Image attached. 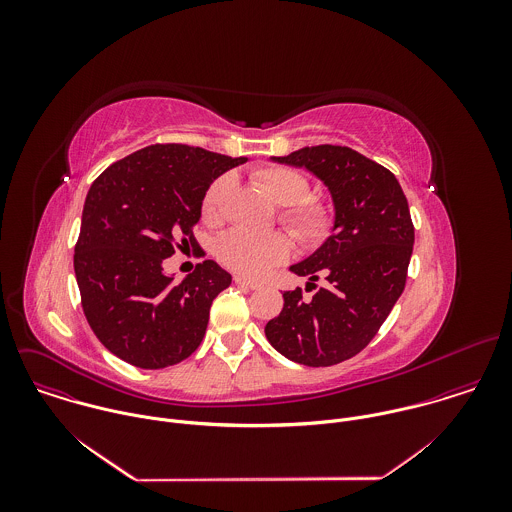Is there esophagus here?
I'll list each match as a JSON object with an SVG mask.
<instances>
[{
  "label": "esophagus",
  "mask_w": 512,
  "mask_h": 512,
  "mask_svg": "<svg viewBox=\"0 0 512 512\" xmlns=\"http://www.w3.org/2000/svg\"><path fill=\"white\" fill-rule=\"evenodd\" d=\"M234 284H238V286H242V288H248V290H258V288H262V284L252 282V280H246V278H242V276H234Z\"/></svg>",
  "instance_id": "esophagus-1"
}]
</instances>
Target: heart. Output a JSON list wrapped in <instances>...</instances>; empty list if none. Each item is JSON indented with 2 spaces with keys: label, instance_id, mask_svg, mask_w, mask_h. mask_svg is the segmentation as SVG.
<instances>
[{
  "label": "heart",
  "instance_id": "obj_1",
  "mask_svg": "<svg viewBox=\"0 0 512 512\" xmlns=\"http://www.w3.org/2000/svg\"><path fill=\"white\" fill-rule=\"evenodd\" d=\"M256 183L268 197L282 205L280 220L303 246H319L333 230V209L309 197V181L303 173L286 165H266L254 171ZM234 189V175L226 173L215 179L201 205V215L207 224H219L224 219L226 201ZM292 254V242L282 232H252L234 228L220 236L217 256L232 272L246 278H260L270 268L282 264Z\"/></svg>",
  "mask_w": 512,
  "mask_h": 512
}]
</instances>
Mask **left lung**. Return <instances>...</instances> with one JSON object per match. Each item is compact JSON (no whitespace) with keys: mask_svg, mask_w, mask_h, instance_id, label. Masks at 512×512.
<instances>
[{"mask_svg":"<svg viewBox=\"0 0 512 512\" xmlns=\"http://www.w3.org/2000/svg\"><path fill=\"white\" fill-rule=\"evenodd\" d=\"M278 163L305 167L325 183L335 207L333 234L293 274L325 286L303 299L284 293V309L268 321L270 345L293 363L331 366L361 353L404 292L414 224L396 177L345 146L301 147Z\"/></svg>","mask_w":512,"mask_h":512,"instance_id":"8db88e82","label":"left lung"}]
</instances>
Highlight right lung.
<instances>
[{"label":"right lung","instance_id":"1","mask_svg":"<svg viewBox=\"0 0 512 512\" xmlns=\"http://www.w3.org/2000/svg\"><path fill=\"white\" fill-rule=\"evenodd\" d=\"M203 147L147 146L112 163L84 201L74 274L98 341L140 368L177 365L201 345L213 299L232 282L215 260L175 284L163 260L197 248L209 185L246 163Z\"/></svg>","mask_w":512,"mask_h":512}]
</instances>
